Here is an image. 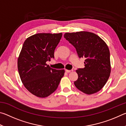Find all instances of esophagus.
Listing matches in <instances>:
<instances>
[{"label":"esophagus","mask_w":126,"mask_h":126,"mask_svg":"<svg viewBox=\"0 0 126 126\" xmlns=\"http://www.w3.org/2000/svg\"><path fill=\"white\" fill-rule=\"evenodd\" d=\"M65 72H67V73H71V72H73V70H67V69H66Z\"/></svg>","instance_id":"esophagus-1"}]
</instances>
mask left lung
<instances>
[{
    "label": "left lung",
    "mask_w": 126,
    "mask_h": 126,
    "mask_svg": "<svg viewBox=\"0 0 126 126\" xmlns=\"http://www.w3.org/2000/svg\"><path fill=\"white\" fill-rule=\"evenodd\" d=\"M64 37L75 47L79 58H86L85 67L76 70L78 78L74 82L75 86L87 94L98 92L107 82L111 70L107 44L98 35L89 32L65 33Z\"/></svg>",
    "instance_id": "left-lung-1"
}]
</instances>
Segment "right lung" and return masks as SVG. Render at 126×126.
Wrapping results in <instances>:
<instances>
[{
    "mask_svg": "<svg viewBox=\"0 0 126 126\" xmlns=\"http://www.w3.org/2000/svg\"><path fill=\"white\" fill-rule=\"evenodd\" d=\"M62 33H38L27 38L18 58L20 79L28 91L45 98L58 88L64 69L51 68L46 62L54 58Z\"/></svg>",
    "mask_w": 126,
    "mask_h": 126,
    "instance_id": "right-lung-1",
    "label": "right lung"
}]
</instances>
